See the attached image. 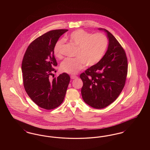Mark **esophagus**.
<instances>
[{"instance_id": "1", "label": "esophagus", "mask_w": 150, "mask_h": 150, "mask_svg": "<svg viewBox=\"0 0 150 150\" xmlns=\"http://www.w3.org/2000/svg\"><path fill=\"white\" fill-rule=\"evenodd\" d=\"M71 78L72 79H75L78 78V76H75V75H71Z\"/></svg>"}]
</instances>
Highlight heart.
Here are the masks:
<instances>
[{
  "mask_svg": "<svg viewBox=\"0 0 150 150\" xmlns=\"http://www.w3.org/2000/svg\"><path fill=\"white\" fill-rule=\"evenodd\" d=\"M69 38L78 47L75 58H66L60 66L63 72L76 74L83 69L86 64L93 66L97 64L103 57L108 46L107 36L102 33L92 34L84 30H75L70 34ZM64 39H59L54 47V54L58 58L63 57Z\"/></svg>",
  "mask_w": 150,
  "mask_h": 150,
  "instance_id": "b5f03b06",
  "label": "heart"
}]
</instances>
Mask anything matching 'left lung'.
<instances>
[{
	"instance_id": "left-lung-1",
	"label": "left lung",
	"mask_w": 150,
	"mask_h": 150,
	"mask_svg": "<svg viewBox=\"0 0 150 150\" xmlns=\"http://www.w3.org/2000/svg\"><path fill=\"white\" fill-rule=\"evenodd\" d=\"M108 46L105 54L97 64L80 74L83 82L81 96L86 104L94 108L107 107L121 93L128 72V60L120 44L107 30Z\"/></svg>"
}]
</instances>
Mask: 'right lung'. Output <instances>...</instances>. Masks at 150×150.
Segmentation results:
<instances>
[{
    "label": "right lung",
    "instance_id": "add662e5",
    "mask_svg": "<svg viewBox=\"0 0 150 150\" xmlns=\"http://www.w3.org/2000/svg\"><path fill=\"white\" fill-rule=\"evenodd\" d=\"M67 29L51 30L36 38L28 47L22 62L25 89L38 106L46 110L58 107L64 101L70 77L60 74L52 81L50 76L57 65L54 47Z\"/></svg>",
    "mask_w": 150,
    "mask_h": 150
}]
</instances>
